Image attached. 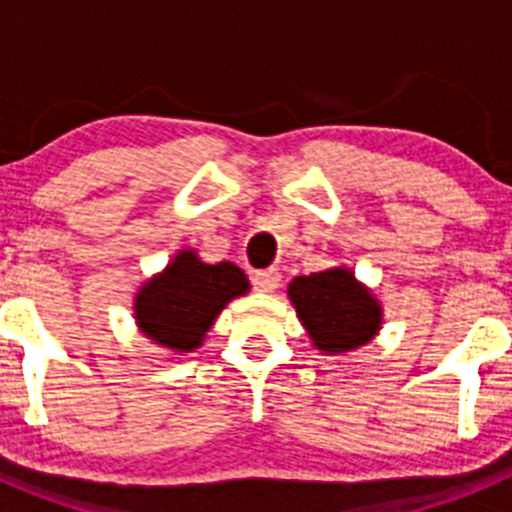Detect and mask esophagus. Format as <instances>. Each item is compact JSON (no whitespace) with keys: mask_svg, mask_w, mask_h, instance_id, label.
Segmentation results:
<instances>
[{"mask_svg":"<svg viewBox=\"0 0 512 512\" xmlns=\"http://www.w3.org/2000/svg\"><path fill=\"white\" fill-rule=\"evenodd\" d=\"M280 282L282 275L275 267H270V270H257L255 275H252V287H255L257 292H275V289L280 287Z\"/></svg>","mask_w":512,"mask_h":512,"instance_id":"esophagus-1","label":"esophagus"}]
</instances>
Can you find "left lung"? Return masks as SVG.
I'll return each mask as SVG.
<instances>
[{"label":"left lung","mask_w":512,"mask_h":512,"mask_svg":"<svg viewBox=\"0 0 512 512\" xmlns=\"http://www.w3.org/2000/svg\"><path fill=\"white\" fill-rule=\"evenodd\" d=\"M287 294L312 344L324 354L354 352L381 329L379 299L347 267L294 277Z\"/></svg>","instance_id":"8db88e82"}]
</instances>
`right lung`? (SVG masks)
Returning <instances> with one entry per match:
<instances>
[{
  "label": "right lung",
  "mask_w": 512,
  "mask_h": 512,
  "mask_svg": "<svg viewBox=\"0 0 512 512\" xmlns=\"http://www.w3.org/2000/svg\"><path fill=\"white\" fill-rule=\"evenodd\" d=\"M250 289L232 262L208 265L193 250H180L163 272L136 294V324L170 352H195L230 299Z\"/></svg>",
  "instance_id": "obj_1"
}]
</instances>
